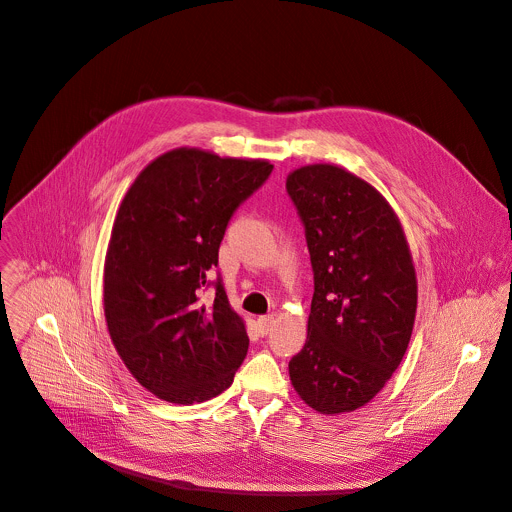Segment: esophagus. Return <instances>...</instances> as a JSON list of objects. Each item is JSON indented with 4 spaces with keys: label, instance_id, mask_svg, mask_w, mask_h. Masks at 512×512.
Returning a JSON list of instances; mask_svg holds the SVG:
<instances>
[{
    "label": "esophagus",
    "instance_id": "1",
    "mask_svg": "<svg viewBox=\"0 0 512 512\" xmlns=\"http://www.w3.org/2000/svg\"><path fill=\"white\" fill-rule=\"evenodd\" d=\"M273 324H275V318H273V314H267V316H259V320H257L259 333H261V335H267V333L273 329Z\"/></svg>",
    "mask_w": 512,
    "mask_h": 512
}]
</instances>
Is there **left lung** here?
Instances as JSON below:
<instances>
[{
	"label": "left lung",
	"mask_w": 512,
	"mask_h": 512,
	"mask_svg": "<svg viewBox=\"0 0 512 512\" xmlns=\"http://www.w3.org/2000/svg\"><path fill=\"white\" fill-rule=\"evenodd\" d=\"M286 190L314 271L308 337L290 361V380L316 412H351L386 386L408 349L412 255L392 206L351 171L306 165L288 175Z\"/></svg>",
	"instance_id": "left-lung-1"
}]
</instances>
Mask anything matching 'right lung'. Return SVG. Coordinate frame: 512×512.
Masks as SVG:
<instances>
[{"instance_id":"obj_1","label":"right lung","mask_w":512,"mask_h":512,"mask_svg":"<svg viewBox=\"0 0 512 512\" xmlns=\"http://www.w3.org/2000/svg\"><path fill=\"white\" fill-rule=\"evenodd\" d=\"M265 159L173 149L151 161L126 192L104 263V314L112 343L136 382L173 404L224 392L249 337L230 308L218 249L235 210L265 183ZM214 285L206 307L202 287Z\"/></svg>"}]
</instances>
